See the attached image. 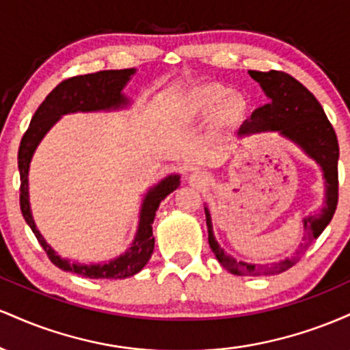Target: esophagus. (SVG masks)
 Here are the masks:
<instances>
[{
	"instance_id": "obj_1",
	"label": "esophagus",
	"mask_w": 350,
	"mask_h": 350,
	"mask_svg": "<svg viewBox=\"0 0 350 350\" xmlns=\"http://www.w3.org/2000/svg\"><path fill=\"white\" fill-rule=\"evenodd\" d=\"M189 180H191V183H194L196 186H206V184L208 183V176L204 171H194L189 174Z\"/></svg>"
}]
</instances>
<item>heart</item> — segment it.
I'll use <instances>...</instances> for the list:
<instances>
[{
  "label": "heart",
  "mask_w": 350,
  "mask_h": 350,
  "mask_svg": "<svg viewBox=\"0 0 350 350\" xmlns=\"http://www.w3.org/2000/svg\"><path fill=\"white\" fill-rule=\"evenodd\" d=\"M179 110L189 122L204 120L217 111L219 126H227L245 113V100L237 94H228L226 87L208 83L187 90L179 100Z\"/></svg>",
  "instance_id": "obj_1"
}]
</instances>
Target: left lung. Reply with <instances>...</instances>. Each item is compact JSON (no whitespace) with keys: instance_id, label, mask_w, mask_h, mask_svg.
I'll list each match as a JSON object with an SVG mask.
<instances>
[{"instance_id":"obj_1","label":"left lung","mask_w":350,"mask_h":350,"mask_svg":"<svg viewBox=\"0 0 350 350\" xmlns=\"http://www.w3.org/2000/svg\"><path fill=\"white\" fill-rule=\"evenodd\" d=\"M250 77L260 83L267 95V105L256 108L250 120H247L239 130V136H252L260 133H276L288 143L295 144L298 150L317 164L324 179V204L314 214L303 217V240L295 256H284L283 260L270 265H253L237 262L232 255L224 252L214 235L211 211L204 206L208 232V245L220 265L232 275L260 276L276 275L298 262L299 255L323 234L329 226L337 206V161H339V143L332 124L329 123L323 107L314 95L298 80L281 72L248 70Z\"/></svg>"}]
</instances>
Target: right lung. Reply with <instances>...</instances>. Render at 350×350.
<instances>
[{
    "instance_id": "add662e5",
    "label": "right lung",
    "mask_w": 350,
    "mask_h": 350,
    "mask_svg": "<svg viewBox=\"0 0 350 350\" xmlns=\"http://www.w3.org/2000/svg\"><path fill=\"white\" fill-rule=\"evenodd\" d=\"M136 69L123 70H102L95 74L79 75L64 80L54 90L47 95L46 100L39 105L31 120L29 128L21 139V146L18 152V167L21 176V212L24 220L36 239L46 250L51 262L60 270L77 273L85 278H107L123 280L130 278L144 268L150 262L152 250H154V237H152V222H154L156 211L172 191L180 186L179 174H167L154 186L144 192L142 206H139L138 227H136L133 242L116 258L108 260L107 263H80L60 256L54 248L47 243L44 235L39 232L34 222L33 208L29 202V167L36 150L44 136L51 131V128L62 118L70 113H94V111H118L128 110L131 100L123 94Z\"/></svg>"
}]
</instances>
